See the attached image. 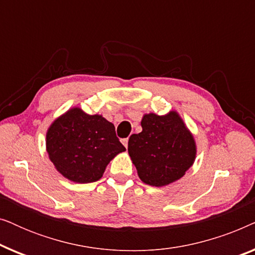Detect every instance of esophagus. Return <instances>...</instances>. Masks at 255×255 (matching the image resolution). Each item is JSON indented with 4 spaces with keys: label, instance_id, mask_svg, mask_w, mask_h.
I'll list each match as a JSON object with an SVG mask.
<instances>
[{
    "label": "esophagus",
    "instance_id": "1",
    "mask_svg": "<svg viewBox=\"0 0 255 255\" xmlns=\"http://www.w3.org/2000/svg\"><path fill=\"white\" fill-rule=\"evenodd\" d=\"M122 144H123L125 147H128V138H124L122 139Z\"/></svg>",
    "mask_w": 255,
    "mask_h": 255
}]
</instances>
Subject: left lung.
Instances as JSON below:
<instances>
[{"instance_id": "left-lung-1", "label": "left lung", "mask_w": 255, "mask_h": 255, "mask_svg": "<svg viewBox=\"0 0 255 255\" xmlns=\"http://www.w3.org/2000/svg\"><path fill=\"white\" fill-rule=\"evenodd\" d=\"M141 128L140 133L131 135L128 146L140 180L162 187L181 179L194 163L196 145L179 114L144 115Z\"/></svg>"}]
</instances>
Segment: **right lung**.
Returning <instances> with one entry per match:
<instances>
[{"label":"right lung","mask_w":255,"mask_h":255,"mask_svg":"<svg viewBox=\"0 0 255 255\" xmlns=\"http://www.w3.org/2000/svg\"><path fill=\"white\" fill-rule=\"evenodd\" d=\"M46 149L55 168L78 183L95 182L125 147L113 123L100 115L73 108L57 118L46 133Z\"/></svg>","instance_id":"1"}]
</instances>
